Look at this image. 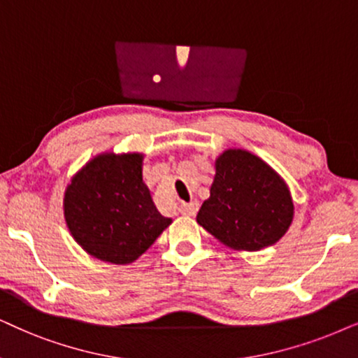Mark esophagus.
I'll list each match as a JSON object with an SVG mask.
<instances>
[{
	"instance_id": "1",
	"label": "esophagus",
	"mask_w": 358,
	"mask_h": 358,
	"mask_svg": "<svg viewBox=\"0 0 358 358\" xmlns=\"http://www.w3.org/2000/svg\"><path fill=\"white\" fill-rule=\"evenodd\" d=\"M178 211L182 213L183 216H194L198 211V201H189V203H182L178 208Z\"/></svg>"
}]
</instances>
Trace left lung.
Wrapping results in <instances>:
<instances>
[{
	"instance_id": "left-lung-1",
	"label": "left lung",
	"mask_w": 358,
	"mask_h": 358,
	"mask_svg": "<svg viewBox=\"0 0 358 358\" xmlns=\"http://www.w3.org/2000/svg\"><path fill=\"white\" fill-rule=\"evenodd\" d=\"M294 220L291 189L262 158L243 148H226L215 160L210 198L196 223L236 251H259L287 233Z\"/></svg>"
}]
</instances>
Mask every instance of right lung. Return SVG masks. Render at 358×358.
<instances>
[{
	"mask_svg": "<svg viewBox=\"0 0 358 358\" xmlns=\"http://www.w3.org/2000/svg\"><path fill=\"white\" fill-rule=\"evenodd\" d=\"M140 152H102L71 178L62 210L71 236L89 256L130 264L171 224L143 182Z\"/></svg>",
	"mask_w": 358,
	"mask_h": 358,
	"instance_id": "obj_1",
	"label": "right lung"
}]
</instances>
